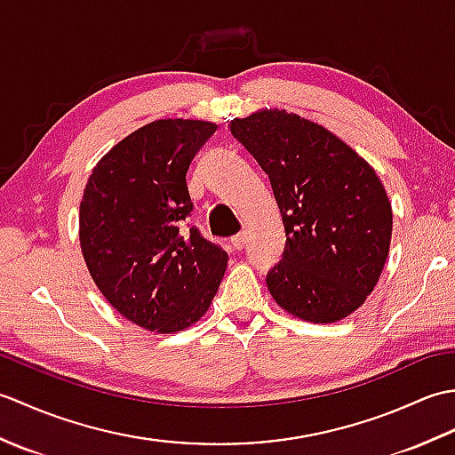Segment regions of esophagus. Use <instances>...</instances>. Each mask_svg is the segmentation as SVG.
Masks as SVG:
<instances>
[{
	"mask_svg": "<svg viewBox=\"0 0 455 455\" xmlns=\"http://www.w3.org/2000/svg\"><path fill=\"white\" fill-rule=\"evenodd\" d=\"M230 244H233L235 250H243L246 246V233H240V235L230 238Z\"/></svg>",
	"mask_w": 455,
	"mask_h": 455,
	"instance_id": "obj_1",
	"label": "esophagus"
}]
</instances>
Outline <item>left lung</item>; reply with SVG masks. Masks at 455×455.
<instances>
[{
  "mask_svg": "<svg viewBox=\"0 0 455 455\" xmlns=\"http://www.w3.org/2000/svg\"><path fill=\"white\" fill-rule=\"evenodd\" d=\"M269 183L285 227L283 259L267 289L285 313L331 324L360 308L383 274L393 209L360 154L318 123L285 109L230 121Z\"/></svg>",
  "mask_w": 455,
  "mask_h": 455,
  "instance_id": "8db88e82",
  "label": "left lung"
}]
</instances>
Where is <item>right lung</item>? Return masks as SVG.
<instances>
[{
    "instance_id": "1",
    "label": "right lung",
    "mask_w": 455,
    "mask_h": 455,
    "mask_svg": "<svg viewBox=\"0 0 455 455\" xmlns=\"http://www.w3.org/2000/svg\"><path fill=\"white\" fill-rule=\"evenodd\" d=\"M217 124L158 119L95 164L80 203V246L109 305L150 332L173 334L209 311L228 256L197 228L186 173Z\"/></svg>"
}]
</instances>
